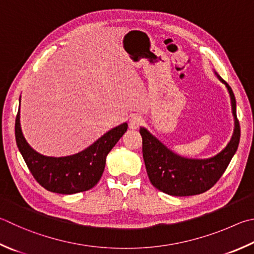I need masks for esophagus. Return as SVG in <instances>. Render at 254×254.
Here are the masks:
<instances>
[{"instance_id": "34e87169", "label": "esophagus", "mask_w": 254, "mask_h": 254, "mask_svg": "<svg viewBox=\"0 0 254 254\" xmlns=\"http://www.w3.org/2000/svg\"><path fill=\"white\" fill-rule=\"evenodd\" d=\"M142 124V118L139 117V115H133V117L130 118L128 120V127L132 130H136V128H139V127Z\"/></svg>"}]
</instances>
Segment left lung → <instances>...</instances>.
<instances>
[{"label":"left lung","mask_w":254,"mask_h":254,"mask_svg":"<svg viewBox=\"0 0 254 254\" xmlns=\"http://www.w3.org/2000/svg\"><path fill=\"white\" fill-rule=\"evenodd\" d=\"M215 75L227 86L234 118L233 135L220 153L209 159L184 158L168 149L145 127H140L143 160L147 175L153 187L167 194L188 196L207 191L222 177L238 150L240 124L237 118L236 98L228 83L216 72Z\"/></svg>","instance_id":"left-lung-1"}]
</instances>
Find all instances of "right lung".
Listing matches in <instances>:
<instances>
[{
    "label": "right lung",
    "instance_id": "obj_1",
    "mask_svg": "<svg viewBox=\"0 0 254 254\" xmlns=\"http://www.w3.org/2000/svg\"><path fill=\"white\" fill-rule=\"evenodd\" d=\"M127 130V123H122L79 153L54 158L40 154L26 142L21 128L20 109L15 120L16 144L27 168L44 189L60 194H74L93 188L102 177L109 152Z\"/></svg>",
    "mask_w": 254,
    "mask_h": 254
}]
</instances>
